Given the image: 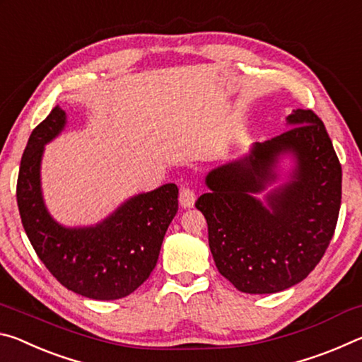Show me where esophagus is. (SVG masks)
<instances>
[{"mask_svg": "<svg viewBox=\"0 0 362 362\" xmlns=\"http://www.w3.org/2000/svg\"><path fill=\"white\" fill-rule=\"evenodd\" d=\"M179 203L183 207V209H189L193 207L196 203V194L189 187H182L180 188V194H179Z\"/></svg>", "mask_w": 362, "mask_h": 362, "instance_id": "esophagus-1", "label": "esophagus"}]
</instances>
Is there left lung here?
Wrapping results in <instances>:
<instances>
[{
    "label": "left lung",
    "mask_w": 362,
    "mask_h": 362,
    "mask_svg": "<svg viewBox=\"0 0 362 362\" xmlns=\"http://www.w3.org/2000/svg\"><path fill=\"white\" fill-rule=\"evenodd\" d=\"M291 129L255 144L211 170L196 209L203 212L218 273L238 291L274 293L313 272L332 240L341 203V166L322 121L311 110L287 116ZM296 161L291 180L266 197L279 159Z\"/></svg>",
    "instance_id": "8db88e82"
}]
</instances>
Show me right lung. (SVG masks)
<instances>
[{
	"instance_id": "1",
	"label": "right lung",
	"mask_w": 362,
	"mask_h": 362,
	"mask_svg": "<svg viewBox=\"0 0 362 362\" xmlns=\"http://www.w3.org/2000/svg\"><path fill=\"white\" fill-rule=\"evenodd\" d=\"M66 115L52 108L35 127L23 151L17 206L36 255L60 284L94 300H116L142 286L156 267L169 223L179 209V188L166 183L121 204L94 226L66 228L54 220L41 193L45 145L65 127Z\"/></svg>"
}]
</instances>
